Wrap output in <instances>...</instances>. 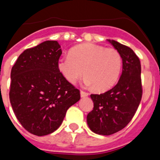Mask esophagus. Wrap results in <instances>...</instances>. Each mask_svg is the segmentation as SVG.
Listing matches in <instances>:
<instances>
[{
  "instance_id": "obj_1",
  "label": "esophagus",
  "mask_w": 160,
  "mask_h": 160,
  "mask_svg": "<svg viewBox=\"0 0 160 160\" xmlns=\"http://www.w3.org/2000/svg\"><path fill=\"white\" fill-rule=\"evenodd\" d=\"M89 95V93L85 92V91H83V90H80V96L81 97H86Z\"/></svg>"
}]
</instances>
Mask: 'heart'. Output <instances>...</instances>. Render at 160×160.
<instances>
[{
  "instance_id": "heart-1",
  "label": "heart",
  "mask_w": 160,
  "mask_h": 160,
  "mask_svg": "<svg viewBox=\"0 0 160 160\" xmlns=\"http://www.w3.org/2000/svg\"><path fill=\"white\" fill-rule=\"evenodd\" d=\"M122 66L117 50L91 43L75 46L58 61V70L68 82L74 85L85 74V85L99 91L109 90L118 81Z\"/></svg>"
}]
</instances>
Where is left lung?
Masks as SVG:
<instances>
[{
    "mask_svg": "<svg viewBox=\"0 0 160 160\" xmlns=\"http://www.w3.org/2000/svg\"><path fill=\"white\" fill-rule=\"evenodd\" d=\"M123 60L119 80L111 90L100 95H90L94 108L87 115V124L94 133L110 135L129 124L141 101V65L132 49L109 41Z\"/></svg>",
    "mask_w": 160,
    "mask_h": 160,
    "instance_id": "left-lung-1",
    "label": "left lung"
}]
</instances>
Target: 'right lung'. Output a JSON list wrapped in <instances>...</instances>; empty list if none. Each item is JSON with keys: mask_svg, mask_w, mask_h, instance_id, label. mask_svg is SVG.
<instances>
[{"mask_svg": "<svg viewBox=\"0 0 160 160\" xmlns=\"http://www.w3.org/2000/svg\"><path fill=\"white\" fill-rule=\"evenodd\" d=\"M61 54L57 41H44L24 51L11 69L13 111L21 125L37 136L56 130L67 109L80 99V90L58 70Z\"/></svg>", "mask_w": 160, "mask_h": 160, "instance_id": "right-lung-1", "label": "right lung"}]
</instances>
